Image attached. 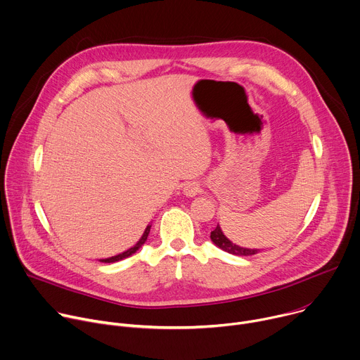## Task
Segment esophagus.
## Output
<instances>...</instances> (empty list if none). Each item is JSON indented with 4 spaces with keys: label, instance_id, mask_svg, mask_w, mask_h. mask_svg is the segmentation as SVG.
Masks as SVG:
<instances>
[{
    "label": "esophagus",
    "instance_id": "esophagus-1",
    "mask_svg": "<svg viewBox=\"0 0 360 360\" xmlns=\"http://www.w3.org/2000/svg\"><path fill=\"white\" fill-rule=\"evenodd\" d=\"M199 192H200V185H199L198 182H188V184L184 186V193H185L186 196L193 198V196H196Z\"/></svg>",
    "mask_w": 360,
    "mask_h": 360
}]
</instances>
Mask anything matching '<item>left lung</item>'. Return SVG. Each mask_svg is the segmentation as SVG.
<instances>
[{"instance_id":"left-lung-1","label":"left lung","mask_w":360,"mask_h":360,"mask_svg":"<svg viewBox=\"0 0 360 360\" xmlns=\"http://www.w3.org/2000/svg\"><path fill=\"white\" fill-rule=\"evenodd\" d=\"M211 239H212V242H214L218 248H221L222 250H225V252H228V253L236 255V256H250V255H256V253L259 252V249L242 248V246L233 243L232 240H229V239L224 235V232H222L219 224H218V226L211 232Z\"/></svg>"}]
</instances>
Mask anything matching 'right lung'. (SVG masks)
Returning a JSON list of instances; mask_svg holds the SVG:
<instances>
[{
	"label": "right lung",
	"mask_w": 360,
	"mask_h": 360,
	"mask_svg": "<svg viewBox=\"0 0 360 360\" xmlns=\"http://www.w3.org/2000/svg\"><path fill=\"white\" fill-rule=\"evenodd\" d=\"M150 226H152V224H149L146 228H145V231H143V233H142V236H141V239L132 246V248H129L128 250H125V252H122V253H120V255H115V256H111V258H107V259H99V262H105V264H112V262H118V261H122V259H125V258H128V256H131V255H134L145 242H146V238H148V235H149V231H150Z\"/></svg>",
	"instance_id": "add662e5"
}]
</instances>
